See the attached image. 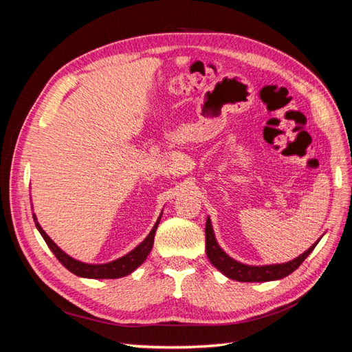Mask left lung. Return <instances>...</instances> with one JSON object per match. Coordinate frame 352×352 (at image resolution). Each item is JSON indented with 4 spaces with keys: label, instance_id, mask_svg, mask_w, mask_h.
Masks as SVG:
<instances>
[{
    "label": "left lung",
    "instance_id": "obj_1",
    "mask_svg": "<svg viewBox=\"0 0 352 352\" xmlns=\"http://www.w3.org/2000/svg\"><path fill=\"white\" fill-rule=\"evenodd\" d=\"M318 241L314 245H311V247L305 252H302L300 257L294 258L292 261H287L283 264H270V265H248L229 257V255L219 247L214 232H212V228H211V220L207 219V223H206V252H207L208 260L217 270H220L223 274L228 276L229 279L238 280V282H269V280H278V279L286 278L287 274H291L292 272H295L298 267H300L302 261L316 248Z\"/></svg>",
    "mask_w": 352,
    "mask_h": 352
}]
</instances>
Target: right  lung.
I'll list each match as a JSON object with an SVG mask.
<instances>
[{"mask_svg":"<svg viewBox=\"0 0 352 352\" xmlns=\"http://www.w3.org/2000/svg\"><path fill=\"white\" fill-rule=\"evenodd\" d=\"M162 214H160L151 232L148 233V236L140 245H138L135 250L127 252L120 258H117L110 263H105V264H88V263H82L79 260L72 258L70 255H67L65 251L60 250L56 245V242L47 235L44 229H42L39 223L36 221L35 214H34V220H35L36 229L39 230L42 238H44V241L47 242L50 250L54 252L57 260L63 265H65L69 272H72L76 276H80V278H88V279H119V278H123V276L131 274L135 269L140 267V265L146 260L148 254H150L153 245H154V235H155V230L158 228L160 219H162Z\"/></svg>","mask_w":352,"mask_h":352,"instance_id":"1","label":"right lung"}]
</instances>
